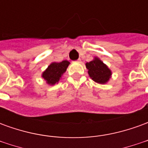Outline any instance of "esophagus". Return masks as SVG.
Masks as SVG:
<instances>
[{
  "instance_id": "34e87169",
  "label": "esophagus",
  "mask_w": 148,
  "mask_h": 148,
  "mask_svg": "<svg viewBox=\"0 0 148 148\" xmlns=\"http://www.w3.org/2000/svg\"><path fill=\"white\" fill-rule=\"evenodd\" d=\"M76 62H81V59H80V58H78V59H77Z\"/></svg>"
}]
</instances>
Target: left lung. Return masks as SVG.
I'll list each match as a JSON object with an SVG mask.
<instances>
[{"mask_svg":"<svg viewBox=\"0 0 148 148\" xmlns=\"http://www.w3.org/2000/svg\"><path fill=\"white\" fill-rule=\"evenodd\" d=\"M90 77L97 83H106L111 76V71L99 58H95L93 61L86 63Z\"/></svg>","mask_w":148,"mask_h":148,"instance_id":"obj_1","label":"left lung"}]
</instances>
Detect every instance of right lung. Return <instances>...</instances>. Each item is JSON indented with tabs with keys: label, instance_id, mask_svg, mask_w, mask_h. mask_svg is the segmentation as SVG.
<instances>
[{
	"label": "right lung",
	"instance_id": "add662e5",
	"mask_svg": "<svg viewBox=\"0 0 148 148\" xmlns=\"http://www.w3.org/2000/svg\"><path fill=\"white\" fill-rule=\"evenodd\" d=\"M70 62L66 60L61 62H52L48 68L42 73V77L50 85H55L58 82L62 74L66 71Z\"/></svg>",
	"mask_w": 148,
	"mask_h": 148
}]
</instances>
